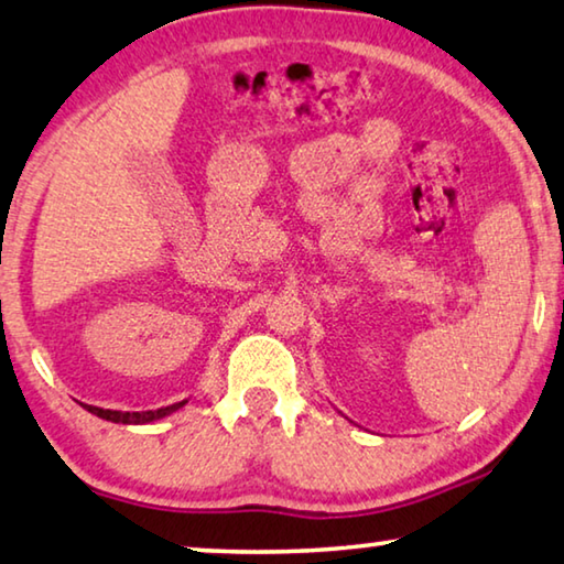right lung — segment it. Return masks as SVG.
Returning <instances> with one entry per match:
<instances>
[{"label":"right lung","instance_id":"add662e5","mask_svg":"<svg viewBox=\"0 0 564 564\" xmlns=\"http://www.w3.org/2000/svg\"><path fill=\"white\" fill-rule=\"evenodd\" d=\"M187 405V400L182 402H174V405H166V408H159V410H141V413H123V410H104V408H96V405H86L88 413H94L104 420H111V423H121V425H147V423H154V420H162L166 415L176 413V410Z\"/></svg>","mask_w":564,"mask_h":564}]
</instances>
